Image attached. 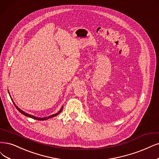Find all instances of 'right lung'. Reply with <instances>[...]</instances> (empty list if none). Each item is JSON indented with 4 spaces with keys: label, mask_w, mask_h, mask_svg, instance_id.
Returning a JSON list of instances; mask_svg holds the SVG:
<instances>
[{
    "label": "right lung",
    "mask_w": 159,
    "mask_h": 159,
    "mask_svg": "<svg viewBox=\"0 0 159 159\" xmlns=\"http://www.w3.org/2000/svg\"><path fill=\"white\" fill-rule=\"evenodd\" d=\"M12 102H13V100H12ZM13 103H14V102H13ZM14 105H15V107H16V109H17V110H18L21 114L24 115H25V116H26L30 117V118H32V119H36V120H46V119H50V118H52V117H54V116H56V115H57L60 114V113L61 112V111H62V109H63V107H62L61 108V109H60V111H59L57 113L54 114V115H50V116H48L43 117V118H40V117H36V116H33V115H29V114H27V113H25L24 111H22V110H21L19 107H17L14 103Z\"/></svg>",
    "instance_id": "right-lung-1"
}]
</instances>
